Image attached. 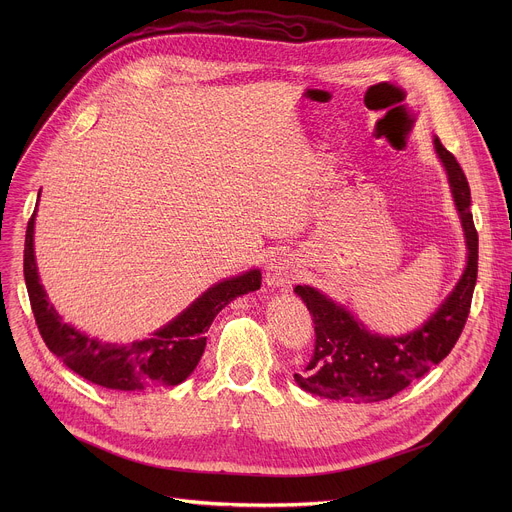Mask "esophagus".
Returning <instances> with one entry per match:
<instances>
[{"label":"esophagus","instance_id":"obj_1","mask_svg":"<svg viewBox=\"0 0 512 512\" xmlns=\"http://www.w3.org/2000/svg\"><path fill=\"white\" fill-rule=\"evenodd\" d=\"M296 279V265L287 255H277L267 265V285L289 287Z\"/></svg>","mask_w":512,"mask_h":512}]
</instances>
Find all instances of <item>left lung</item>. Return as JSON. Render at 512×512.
<instances>
[{"label":"left lung","instance_id":"obj_1","mask_svg":"<svg viewBox=\"0 0 512 512\" xmlns=\"http://www.w3.org/2000/svg\"><path fill=\"white\" fill-rule=\"evenodd\" d=\"M435 150L448 170L466 235L468 265L462 279L419 330L399 338L371 334L320 291L298 285L296 294L308 306L316 332L308 367L302 375H294L304 391L336 401H385L423 377L433 364H440L458 342L478 277V233L470 212V186L464 170L437 137Z\"/></svg>","mask_w":512,"mask_h":512}]
</instances>
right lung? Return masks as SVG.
Segmentation results:
<instances>
[{
    "label": "right lung",
    "instance_id": "right-lung-1",
    "mask_svg": "<svg viewBox=\"0 0 512 512\" xmlns=\"http://www.w3.org/2000/svg\"><path fill=\"white\" fill-rule=\"evenodd\" d=\"M34 218L36 210L26 229L24 277L40 336L70 371L105 389L141 391L180 385L196 369L206 346L204 334L216 314L237 296L261 287V271L251 269L212 285L188 310L148 340L131 344L99 342L64 324L48 304L34 259Z\"/></svg>",
    "mask_w": 512,
    "mask_h": 512
}]
</instances>
